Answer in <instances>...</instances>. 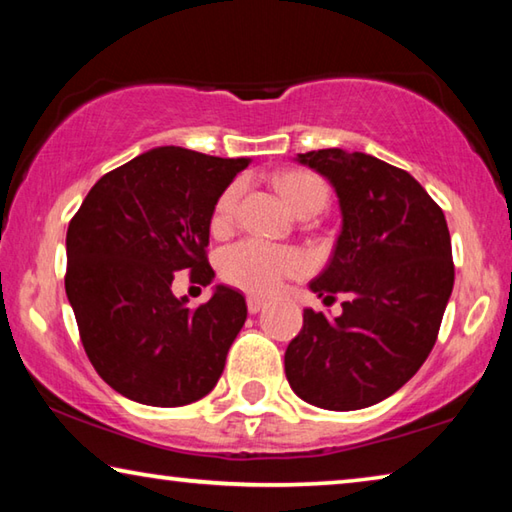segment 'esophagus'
I'll list each match as a JSON object with an SVG mask.
<instances>
[{
	"label": "esophagus",
	"mask_w": 512,
	"mask_h": 512,
	"mask_svg": "<svg viewBox=\"0 0 512 512\" xmlns=\"http://www.w3.org/2000/svg\"><path fill=\"white\" fill-rule=\"evenodd\" d=\"M264 307H266V300L264 298L248 296V311H250V314H257V311H262Z\"/></svg>",
	"instance_id": "1"
}]
</instances>
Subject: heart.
I'll return each mask as SVG.
<instances>
[{
    "instance_id": "obj_1",
    "label": "heart",
    "mask_w": 512,
    "mask_h": 512,
    "mask_svg": "<svg viewBox=\"0 0 512 512\" xmlns=\"http://www.w3.org/2000/svg\"><path fill=\"white\" fill-rule=\"evenodd\" d=\"M277 189L293 212L320 210L327 203V185L309 171H287L277 178ZM241 185L232 183L219 196L212 214V228L225 230L235 219ZM307 255L296 246L268 244L262 239H244L223 250L221 275L232 287H239L259 296H268L282 287L284 280L307 271Z\"/></svg>"
}]
</instances>
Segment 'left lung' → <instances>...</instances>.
Masks as SVG:
<instances>
[{"label":"left lung","instance_id":"8db88e82","mask_svg":"<svg viewBox=\"0 0 512 512\" xmlns=\"http://www.w3.org/2000/svg\"><path fill=\"white\" fill-rule=\"evenodd\" d=\"M298 160L329 180L343 228L311 291L348 293L339 318L305 309L284 352L300 400L357 411L386 400L429 357L454 287L452 239L440 205L411 173L366 153L320 149Z\"/></svg>","mask_w":512,"mask_h":512}]
</instances>
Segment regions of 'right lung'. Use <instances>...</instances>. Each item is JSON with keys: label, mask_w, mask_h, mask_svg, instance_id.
Returning <instances> with one entry per match:
<instances>
[{"label": "right lung", "mask_w": 512, "mask_h": 512, "mask_svg": "<svg viewBox=\"0 0 512 512\" xmlns=\"http://www.w3.org/2000/svg\"><path fill=\"white\" fill-rule=\"evenodd\" d=\"M246 158L160 146L108 171L67 228L65 291L94 370L128 400L185 406L219 381L248 307L216 287L198 307L171 293L176 271L210 284L214 205Z\"/></svg>", "instance_id": "add662e5"}]
</instances>
